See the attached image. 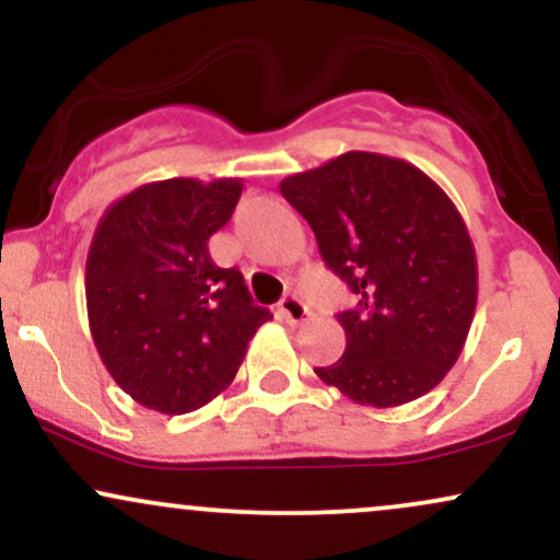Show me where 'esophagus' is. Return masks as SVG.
I'll list each match as a JSON object with an SVG mask.
<instances>
[{
    "label": "esophagus",
    "mask_w": 560,
    "mask_h": 560,
    "mask_svg": "<svg viewBox=\"0 0 560 560\" xmlns=\"http://www.w3.org/2000/svg\"><path fill=\"white\" fill-rule=\"evenodd\" d=\"M279 316L284 318L289 326H300V324H305L311 313H307V305L300 298L287 294V298L279 302Z\"/></svg>",
    "instance_id": "34e87169"
}]
</instances>
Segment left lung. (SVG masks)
Returning a JSON list of instances; mask_svg holds the SVG:
<instances>
[{
    "label": "left lung",
    "mask_w": 560,
    "mask_h": 560,
    "mask_svg": "<svg viewBox=\"0 0 560 560\" xmlns=\"http://www.w3.org/2000/svg\"><path fill=\"white\" fill-rule=\"evenodd\" d=\"M279 189L358 300L337 316L345 355L316 369L320 382L374 408L434 389L477 311V253L453 199L416 165L376 152H345Z\"/></svg>",
    "instance_id": "left-lung-1"
}]
</instances>
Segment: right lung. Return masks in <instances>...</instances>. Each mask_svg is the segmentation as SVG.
<instances>
[{"label": "right lung", "mask_w": 560, "mask_h": 560, "mask_svg": "<svg viewBox=\"0 0 560 560\" xmlns=\"http://www.w3.org/2000/svg\"><path fill=\"white\" fill-rule=\"evenodd\" d=\"M240 195L242 178H165L128 191L96 223L89 329L115 384L158 413H189L221 395L271 318L236 268L210 258L208 240Z\"/></svg>", "instance_id": "obj_1"}]
</instances>
